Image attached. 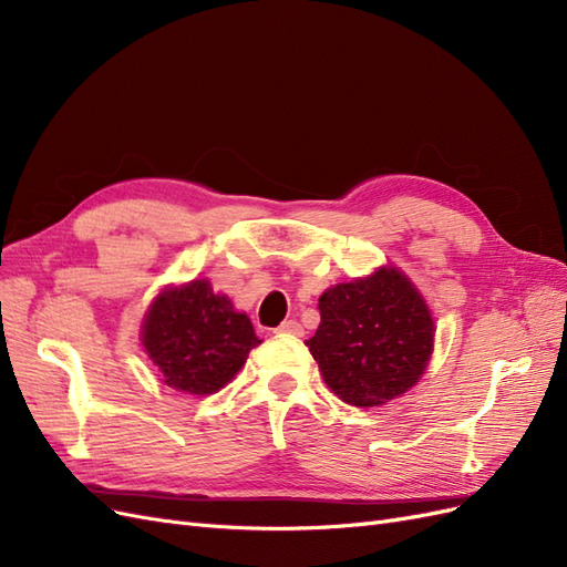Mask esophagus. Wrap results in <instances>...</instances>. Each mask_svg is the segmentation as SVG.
I'll list each match as a JSON object with an SVG mask.
<instances>
[{
  "mask_svg": "<svg viewBox=\"0 0 567 567\" xmlns=\"http://www.w3.org/2000/svg\"><path fill=\"white\" fill-rule=\"evenodd\" d=\"M279 331H281V333H288V336H302V333H305V329H302V326H300L296 319L284 321V323L279 326Z\"/></svg>",
  "mask_w": 567,
  "mask_h": 567,
  "instance_id": "1",
  "label": "esophagus"
}]
</instances>
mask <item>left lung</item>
I'll list each match as a JSON object with an SVG mask.
<instances>
[{"label":"left lung","mask_w":567,"mask_h":567,"mask_svg":"<svg viewBox=\"0 0 567 567\" xmlns=\"http://www.w3.org/2000/svg\"><path fill=\"white\" fill-rule=\"evenodd\" d=\"M319 312V329L305 346L342 402L385 404L414 388L431 362V310L398 267L329 288Z\"/></svg>","instance_id":"1"}]
</instances>
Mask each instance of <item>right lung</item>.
<instances>
[{"instance_id": "obj_1", "label": "right lung", "mask_w": 567, "mask_h": 567, "mask_svg": "<svg viewBox=\"0 0 567 567\" xmlns=\"http://www.w3.org/2000/svg\"><path fill=\"white\" fill-rule=\"evenodd\" d=\"M260 342L248 315L205 279L165 288L142 326V346L163 381L198 398L225 388Z\"/></svg>"}]
</instances>
